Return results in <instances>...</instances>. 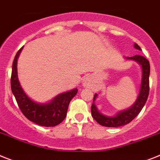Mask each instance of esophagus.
Masks as SVG:
<instances>
[{
    "instance_id": "esophagus-1",
    "label": "esophagus",
    "mask_w": 160,
    "mask_h": 160,
    "mask_svg": "<svg viewBox=\"0 0 160 160\" xmlns=\"http://www.w3.org/2000/svg\"><path fill=\"white\" fill-rule=\"evenodd\" d=\"M90 83V79L89 78H84V80H83V86L84 87H88V85H89Z\"/></svg>"
}]
</instances>
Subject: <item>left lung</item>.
<instances>
[{
  "mask_svg": "<svg viewBox=\"0 0 160 160\" xmlns=\"http://www.w3.org/2000/svg\"><path fill=\"white\" fill-rule=\"evenodd\" d=\"M134 47L137 50L142 51L141 47L135 43ZM127 59H132L134 61L139 63L142 68V83H141V89H140L139 96L137 97V101L134 103L132 106L129 109L121 111L114 117H108L98 111V109L95 105L94 101L96 100L97 94H95L93 98V103L92 105V115L98 122L99 124L104 127H109V128H117L126 125L132 122L134 118L137 117L139 113L142 111V108L146 104L147 98L149 96V91H150V83H149V77H150V62L148 59H146L142 55H134L132 57H127Z\"/></svg>",
  "mask_w": 160,
  "mask_h": 160,
  "instance_id": "left-lung-1",
  "label": "left lung"
}]
</instances>
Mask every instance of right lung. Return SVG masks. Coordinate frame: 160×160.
Returning <instances> with one entry per match:
<instances>
[{
  "label": "right lung",
  "mask_w": 160,
  "mask_h": 160,
  "mask_svg": "<svg viewBox=\"0 0 160 160\" xmlns=\"http://www.w3.org/2000/svg\"><path fill=\"white\" fill-rule=\"evenodd\" d=\"M23 47L17 52L12 65L10 78L12 93L15 97L21 112L28 119L40 126H56L65 118L69 102L78 93V89L75 88L58 95L51 102L47 104H40L32 101L21 88L17 75V59Z\"/></svg>",
  "instance_id": "right-lung-1"
}]
</instances>
